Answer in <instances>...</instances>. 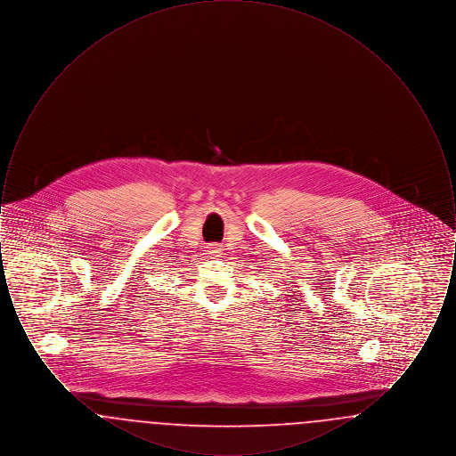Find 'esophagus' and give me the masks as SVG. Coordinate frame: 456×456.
I'll return each mask as SVG.
<instances>
[{"mask_svg": "<svg viewBox=\"0 0 456 456\" xmlns=\"http://www.w3.org/2000/svg\"><path fill=\"white\" fill-rule=\"evenodd\" d=\"M207 253H208L210 256H218V255L222 253V248H220L218 244H216V242H212V244L207 246Z\"/></svg>", "mask_w": 456, "mask_h": 456, "instance_id": "obj_1", "label": "esophagus"}]
</instances>
